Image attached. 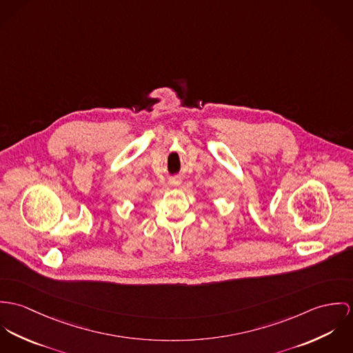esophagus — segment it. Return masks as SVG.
Instances as JSON below:
<instances>
[{
	"label": "esophagus",
	"mask_w": 353,
	"mask_h": 353,
	"mask_svg": "<svg viewBox=\"0 0 353 353\" xmlns=\"http://www.w3.org/2000/svg\"><path fill=\"white\" fill-rule=\"evenodd\" d=\"M169 184L173 185V187H177V185L181 184V179H180V177H172V179L169 180Z\"/></svg>",
	"instance_id": "34e87169"
}]
</instances>
